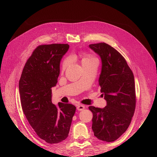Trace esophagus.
Here are the masks:
<instances>
[{"label": "esophagus", "mask_w": 157, "mask_h": 157, "mask_svg": "<svg viewBox=\"0 0 157 157\" xmlns=\"http://www.w3.org/2000/svg\"><path fill=\"white\" fill-rule=\"evenodd\" d=\"M85 106L83 105H81V104H80V105H78L77 106V109L78 111H82L83 109H84Z\"/></svg>", "instance_id": "esophagus-1"}]
</instances>
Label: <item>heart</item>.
<instances>
[{
    "instance_id": "1",
    "label": "heart",
    "mask_w": 157,
    "mask_h": 157,
    "mask_svg": "<svg viewBox=\"0 0 157 157\" xmlns=\"http://www.w3.org/2000/svg\"><path fill=\"white\" fill-rule=\"evenodd\" d=\"M94 59V58H92V57H90L88 56H86V55H84V56H82V63H83L84 61H88V60H90V59ZM69 64V59L66 58L63 61L62 65H61V69L65 70L66 68H67V67Z\"/></svg>"
}]
</instances>
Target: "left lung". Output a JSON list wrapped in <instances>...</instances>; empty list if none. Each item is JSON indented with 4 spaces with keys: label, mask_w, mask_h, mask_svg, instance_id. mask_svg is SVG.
<instances>
[{
    "label": "left lung",
    "mask_w": 157,
    "mask_h": 157,
    "mask_svg": "<svg viewBox=\"0 0 157 157\" xmlns=\"http://www.w3.org/2000/svg\"><path fill=\"white\" fill-rule=\"evenodd\" d=\"M89 47L101 60V71L98 86L107 106H90L93 113L92 130L99 140L111 142L128 129L136 107L134 75L119 52L109 44L101 42Z\"/></svg>",
    "instance_id": "obj_1"
}]
</instances>
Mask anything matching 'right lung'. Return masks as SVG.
I'll use <instances>...</instances> for the list:
<instances>
[{
	"mask_svg": "<svg viewBox=\"0 0 157 157\" xmlns=\"http://www.w3.org/2000/svg\"><path fill=\"white\" fill-rule=\"evenodd\" d=\"M69 48L67 44L38 46L19 82L23 111L37 136L50 144L68 137L76 111L72 104L59 102L56 106L52 102V88L58 82L61 60Z\"/></svg>",
	"mask_w": 157,
	"mask_h": 157,
	"instance_id": "1",
	"label": "right lung"
}]
</instances>
